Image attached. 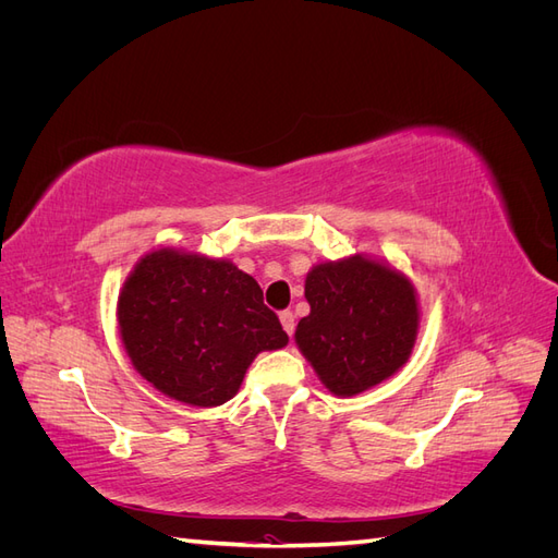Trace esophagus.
I'll use <instances>...</instances> for the list:
<instances>
[{
  "label": "esophagus",
  "instance_id": "esophagus-1",
  "mask_svg": "<svg viewBox=\"0 0 558 558\" xmlns=\"http://www.w3.org/2000/svg\"><path fill=\"white\" fill-rule=\"evenodd\" d=\"M279 318H281L283 330L289 332V335H293V330H295V314H293L291 310H283V312L279 314Z\"/></svg>",
  "mask_w": 558,
  "mask_h": 558
}]
</instances>
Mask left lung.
<instances>
[{
    "instance_id": "left-lung-1",
    "label": "left lung",
    "mask_w": 558,
    "mask_h": 558,
    "mask_svg": "<svg viewBox=\"0 0 558 558\" xmlns=\"http://www.w3.org/2000/svg\"><path fill=\"white\" fill-rule=\"evenodd\" d=\"M310 316L295 342L335 396H356L410 359L418 310L412 283L361 256L316 265L305 281Z\"/></svg>"
}]
</instances>
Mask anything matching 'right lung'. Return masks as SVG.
Returning a JSON list of instances; mask_svg holds the SVG:
<instances>
[{
	"label": "right lung",
	"instance_id": "add662e5",
	"mask_svg": "<svg viewBox=\"0 0 558 558\" xmlns=\"http://www.w3.org/2000/svg\"><path fill=\"white\" fill-rule=\"evenodd\" d=\"M118 326L137 373L195 408L230 400L260 351L289 342L256 279L232 263L170 248L134 267L118 300Z\"/></svg>",
	"mask_w": 558,
	"mask_h": 558
}]
</instances>
